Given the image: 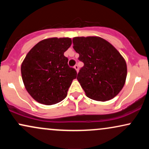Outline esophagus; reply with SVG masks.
<instances>
[{"instance_id":"34e87169","label":"esophagus","mask_w":149,"mask_h":149,"mask_svg":"<svg viewBox=\"0 0 149 149\" xmlns=\"http://www.w3.org/2000/svg\"><path fill=\"white\" fill-rule=\"evenodd\" d=\"M74 69H76V72L78 73V65H77V64L75 65V66H74Z\"/></svg>"}]
</instances>
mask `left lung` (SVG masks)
<instances>
[{
	"label": "left lung",
	"mask_w": 149,
	"mask_h": 149,
	"mask_svg": "<svg viewBox=\"0 0 149 149\" xmlns=\"http://www.w3.org/2000/svg\"><path fill=\"white\" fill-rule=\"evenodd\" d=\"M73 49L84 66L77 80L86 96L101 102L109 101L120 92L125 83L127 64L110 42L98 36L75 37Z\"/></svg>",
	"instance_id": "1"
}]
</instances>
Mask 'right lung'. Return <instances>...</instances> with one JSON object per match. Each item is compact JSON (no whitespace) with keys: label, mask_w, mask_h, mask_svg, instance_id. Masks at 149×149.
I'll list each match as a JSON object with an SVG mask.
<instances>
[{"label":"right lung","mask_w":149,"mask_h":149,"mask_svg":"<svg viewBox=\"0 0 149 149\" xmlns=\"http://www.w3.org/2000/svg\"><path fill=\"white\" fill-rule=\"evenodd\" d=\"M69 38L44 39L32 47L21 66L22 80L38 103L52 105L66 98L77 73L64 55L71 45Z\"/></svg>","instance_id":"right-lung-1"}]
</instances>
